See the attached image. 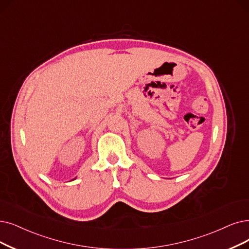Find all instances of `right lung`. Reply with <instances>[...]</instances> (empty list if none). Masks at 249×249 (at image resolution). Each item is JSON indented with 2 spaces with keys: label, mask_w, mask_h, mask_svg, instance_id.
Returning a JSON list of instances; mask_svg holds the SVG:
<instances>
[{
  "label": "right lung",
  "mask_w": 249,
  "mask_h": 249,
  "mask_svg": "<svg viewBox=\"0 0 249 249\" xmlns=\"http://www.w3.org/2000/svg\"><path fill=\"white\" fill-rule=\"evenodd\" d=\"M73 180H75V178H73ZM73 180H72V181H73Z\"/></svg>",
  "instance_id": "1"
}]
</instances>
